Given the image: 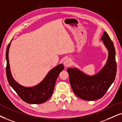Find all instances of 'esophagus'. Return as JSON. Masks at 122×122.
I'll return each instance as SVG.
<instances>
[{"mask_svg": "<svg viewBox=\"0 0 122 122\" xmlns=\"http://www.w3.org/2000/svg\"><path fill=\"white\" fill-rule=\"evenodd\" d=\"M71 60L70 58H66V59L64 61V65L66 66V67H68L71 65Z\"/></svg>", "mask_w": 122, "mask_h": 122, "instance_id": "esophagus-1", "label": "esophagus"}]
</instances>
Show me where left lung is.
Returning a JSON list of instances; mask_svg holds the SVG:
<instances>
[{"instance_id":"left-lung-1","label":"left lung","mask_w":122,"mask_h":122,"mask_svg":"<svg viewBox=\"0 0 122 122\" xmlns=\"http://www.w3.org/2000/svg\"><path fill=\"white\" fill-rule=\"evenodd\" d=\"M101 40L108 50L106 64L98 73L92 76L84 74L77 68H68L70 83L76 96L92 101L102 98L114 82L117 72L116 50L113 42L106 32Z\"/></svg>"}]
</instances>
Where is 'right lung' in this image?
<instances>
[{"instance_id": "right-lung-1", "label": "right lung", "mask_w": 122, "mask_h": 122, "mask_svg": "<svg viewBox=\"0 0 122 122\" xmlns=\"http://www.w3.org/2000/svg\"><path fill=\"white\" fill-rule=\"evenodd\" d=\"M12 40L8 45L6 51V75L8 82L22 99L28 104H38L49 99L52 95L55 83L59 74L64 69L63 64H60L50 70L40 83L32 87H25L19 84L13 77L9 62V50Z\"/></svg>"}]
</instances>
